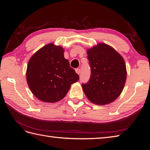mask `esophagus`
Instances as JSON below:
<instances>
[{"mask_svg": "<svg viewBox=\"0 0 150 150\" xmlns=\"http://www.w3.org/2000/svg\"><path fill=\"white\" fill-rule=\"evenodd\" d=\"M76 73L77 74H80V72H81V69H79V68H77V69H76Z\"/></svg>", "mask_w": 150, "mask_h": 150, "instance_id": "obj_1", "label": "esophagus"}]
</instances>
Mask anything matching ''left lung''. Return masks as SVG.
<instances>
[{"label":"left lung","instance_id":"1","mask_svg":"<svg viewBox=\"0 0 150 150\" xmlns=\"http://www.w3.org/2000/svg\"><path fill=\"white\" fill-rule=\"evenodd\" d=\"M87 53L91 76L88 83L82 84L86 97L99 105L112 103L120 96L126 82L123 58L103 43L88 49Z\"/></svg>","mask_w":150,"mask_h":150}]
</instances>
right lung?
<instances>
[{
    "instance_id": "1",
    "label": "right lung",
    "mask_w": 150,
    "mask_h": 150,
    "mask_svg": "<svg viewBox=\"0 0 150 150\" xmlns=\"http://www.w3.org/2000/svg\"><path fill=\"white\" fill-rule=\"evenodd\" d=\"M29 87L40 101L55 103L64 98L71 85L79 79L69 62L64 57V49L53 44L46 45L31 57L26 71Z\"/></svg>"
}]
</instances>
